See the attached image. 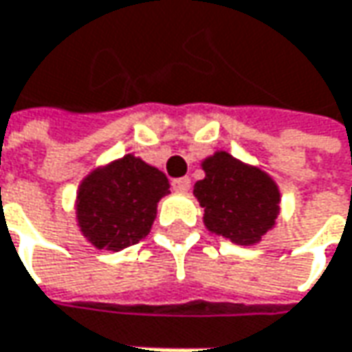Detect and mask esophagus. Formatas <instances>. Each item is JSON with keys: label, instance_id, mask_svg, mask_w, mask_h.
Masks as SVG:
<instances>
[{"label": "esophagus", "instance_id": "obj_1", "mask_svg": "<svg viewBox=\"0 0 352 352\" xmlns=\"http://www.w3.org/2000/svg\"><path fill=\"white\" fill-rule=\"evenodd\" d=\"M171 187L175 188L177 192H187L190 188V179L188 177H179V179H173Z\"/></svg>", "mask_w": 352, "mask_h": 352}]
</instances>
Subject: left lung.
<instances>
[{
	"label": "left lung",
	"mask_w": 352,
	"mask_h": 352,
	"mask_svg": "<svg viewBox=\"0 0 352 352\" xmlns=\"http://www.w3.org/2000/svg\"><path fill=\"white\" fill-rule=\"evenodd\" d=\"M206 177L195 183L204 226L237 245H253L274 226L280 192L271 177L228 152L202 162Z\"/></svg>",
	"instance_id": "left-lung-1"
}]
</instances>
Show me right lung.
<instances>
[{
	"label": "right lung",
	"mask_w": 352,
	"mask_h": 352,
	"mask_svg": "<svg viewBox=\"0 0 352 352\" xmlns=\"http://www.w3.org/2000/svg\"><path fill=\"white\" fill-rule=\"evenodd\" d=\"M167 177L140 157L124 155L95 169L79 185L78 224L97 249L120 251L150 234Z\"/></svg>",
	"instance_id": "obj_1"
}]
</instances>
